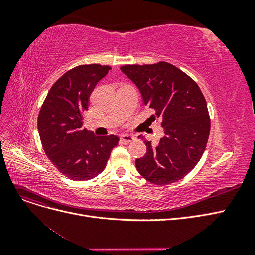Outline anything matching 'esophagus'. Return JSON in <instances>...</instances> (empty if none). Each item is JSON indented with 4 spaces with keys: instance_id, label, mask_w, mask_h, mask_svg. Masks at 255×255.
<instances>
[{
    "instance_id": "1",
    "label": "esophagus",
    "mask_w": 255,
    "mask_h": 255,
    "mask_svg": "<svg viewBox=\"0 0 255 255\" xmlns=\"http://www.w3.org/2000/svg\"><path fill=\"white\" fill-rule=\"evenodd\" d=\"M120 140H121L122 143L128 144V143H129V142H132L133 140H135V137H134L133 135H123V136L120 138Z\"/></svg>"
}]
</instances>
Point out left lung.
<instances>
[{
  "label": "left lung",
  "instance_id": "8db88e82",
  "mask_svg": "<svg viewBox=\"0 0 255 255\" xmlns=\"http://www.w3.org/2000/svg\"><path fill=\"white\" fill-rule=\"evenodd\" d=\"M120 69L139 89L144 105L155 111L165 132L158 144L144 140V156L136 159L138 172L159 186L180 181L201 159L210 136L211 118L202 91L190 76L166 61Z\"/></svg>",
  "mask_w": 255,
  "mask_h": 255
}]
</instances>
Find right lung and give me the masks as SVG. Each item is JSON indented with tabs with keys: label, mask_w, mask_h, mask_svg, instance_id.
<instances>
[{
	"label": "right lung",
	"mask_w": 255,
	"mask_h": 255,
	"mask_svg": "<svg viewBox=\"0 0 255 255\" xmlns=\"http://www.w3.org/2000/svg\"><path fill=\"white\" fill-rule=\"evenodd\" d=\"M111 69L99 64L70 69L53 84L38 115L44 153L72 181H88L101 173L118 144L117 136H95L83 128L91 92Z\"/></svg>",
	"instance_id": "right-lung-1"
}]
</instances>
